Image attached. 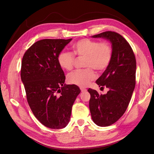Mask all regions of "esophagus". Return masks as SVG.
I'll return each instance as SVG.
<instances>
[{
  "instance_id": "1",
  "label": "esophagus",
  "mask_w": 154,
  "mask_h": 154,
  "mask_svg": "<svg viewBox=\"0 0 154 154\" xmlns=\"http://www.w3.org/2000/svg\"><path fill=\"white\" fill-rule=\"evenodd\" d=\"M80 90H81V91H82V92H86V91H87V89H86V88H80Z\"/></svg>"
}]
</instances>
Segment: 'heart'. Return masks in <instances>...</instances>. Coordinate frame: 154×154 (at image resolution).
<instances>
[{"label":"heart","mask_w":154,"mask_h":154,"mask_svg":"<svg viewBox=\"0 0 154 154\" xmlns=\"http://www.w3.org/2000/svg\"><path fill=\"white\" fill-rule=\"evenodd\" d=\"M72 53L62 51L58 56L60 66L66 71H71L75 62V57H84L83 66L87 67L76 70L67 75L69 83L85 87L96 78V73L92 68L97 71H103L109 67L112 57V49L110 45L103 42L88 38L76 42L72 45Z\"/></svg>","instance_id":"b5f03b06"}]
</instances>
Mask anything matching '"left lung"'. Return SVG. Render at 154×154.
<instances>
[{"label": "left lung", "instance_id": "obj_1", "mask_svg": "<svg viewBox=\"0 0 154 154\" xmlns=\"http://www.w3.org/2000/svg\"><path fill=\"white\" fill-rule=\"evenodd\" d=\"M92 37L109 40L112 49L109 67L96 82L109 91L99 94L96 90L88 89L93 122L100 127H107L117 122L128 106L136 85V60L128 42L117 32L105 31Z\"/></svg>", "mask_w": 154, "mask_h": 154}]
</instances>
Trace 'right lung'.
<instances>
[{
    "mask_svg": "<svg viewBox=\"0 0 154 154\" xmlns=\"http://www.w3.org/2000/svg\"><path fill=\"white\" fill-rule=\"evenodd\" d=\"M72 38L44 39L26 51L22 61L21 80L27 100L36 119L48 127L60 129L68 125L72 107L81 91L66 85L58 56Z\"/></svg>",
    "mask_w": 154,
    "mask_h": 154,
    "instance_id": "add662e5",
    "label": "right lung"
}]
</instances>
